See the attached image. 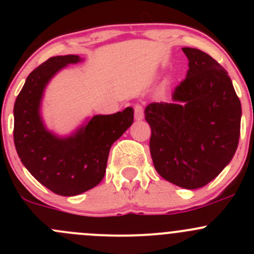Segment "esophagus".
<instances>
[{
  "mask_svg": "<svg viewBox=\"0 0 254 254\" xmlns=\"http://www.w3.org/2000/svg\"><path fill=\"white\" fill-rule=\"evenodd\" d=\"M134 115L136 120H141L143 118V108L140 103L134 104Z\"/></svg>",
  "mask_w": 254,
  "mask_h": 254,
  "instance_id": "1",
  "label": "esophagus"
}]
</instances>
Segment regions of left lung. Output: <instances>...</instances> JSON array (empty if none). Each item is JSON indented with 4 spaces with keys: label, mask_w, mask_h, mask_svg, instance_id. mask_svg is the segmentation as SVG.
Segmentation results:
<instances>
[{
    "label": "left lung",
    "mask_w": 254,
    "mask_h": 254,
    "mask_svg": "<svg viewBox=\"0 0 254 254\" xmlns=\"http://www.w3.org/2000/svg\"><path fill=\"white\" fill-rule=\"evenodd\" d=\"M187 77L173 89V103L145 109L150 152L162 178L186 189L206 186L229 165L238 146L241 102L227 71L204 51L183 48Z\"/></svg>",
    "instance_id": "left-lung-1"
}]
</instances>
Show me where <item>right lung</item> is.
Returning <instances> with one entry per match:
<instances>
[{
    "mask_svg": "<svg viewBox=\"0 0 254 254\" xmlns=\"http://www.w3.org/2000/svg\"><path fill=\"white\" fill-rule=\"evenodd\" d=\"M78 55L54 56L29 73L14 103L13 140L18 156L38 182L64 196L94 188L103 179L112 145L134 122L127 108L96 115L73 136L59 139L48 131L39 115L40 99L49 79Z\"/></svg>",
    "mask_w": 254,
    "mask_h": 254,
    "instance_id": "add662e5",
    "label": "right lung"
}]
</instances>
